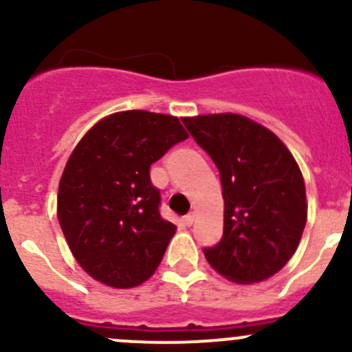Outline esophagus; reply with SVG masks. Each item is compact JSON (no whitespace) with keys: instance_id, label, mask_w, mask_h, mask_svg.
Here are the masks:
<instances>
[{"instance_id":"1","label":"esophagus","mask_w":352,"mask_h":352,"mask_svg":"<svg viewBox=\"0 0 352 352\" xmlns=\"http://www.w3.org/2000/svg\"><path fill=\"white\" fill-rule=\"evenodd\" d=\"M184 223H186L187 226H190L194 223V212H189V214L184 216Z\"/></svg>"}]
</instances>
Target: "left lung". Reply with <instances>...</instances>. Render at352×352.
<instances>
[{
  "mask_svg": "<svg viewBox=\"0 0 352 352\" xmlns=\"http://www.w3.org/2000/svg\"><path fill=\"white\" fill-rule=\"evenodd\" d=\"M221 177L223 239L204 248L211 267L239 285L272 278L293 257L307 225L296 160L272 131L240 113L182 117Z\"/></svg>",
  "mask_w": 352,
  "mask_h": 352,
  "instance_id": "left-lung-1",
  "label": "left lung"
}]
</instances>
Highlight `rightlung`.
<instances>
[{
	"label": "right lung",
	"mask_w": 352,
	"mask_h": 352,
	"mask_svg": "<svg viewBox=\"0 0 352 352\" xmlns=\"http://www.w3.org/2000/svg\"><path fill=\"white\" fill-rule=\"evenodd\" d=\"M187 138L179 117L124 110L98 120L74 146L59 180L58 219L95 281L127 289L155 274L177 226L160 216L150 166Z\"/></svg>",
	"instance_id": "obj_1"
}]
</instances>
